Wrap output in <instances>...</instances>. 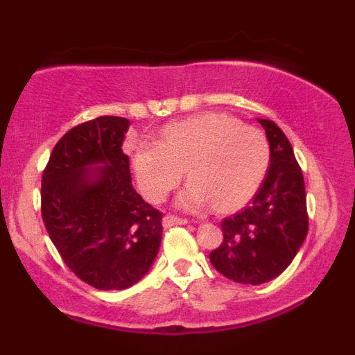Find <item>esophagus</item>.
<instances>
[{"label":"esophagus","instance_id":"obj_1","mask_svg":"<svg viewBox=\"0 0 355 355\" xmlns=\"http://www.w3.org/2000/svg\"><path fill=\"white\" fill-rule=\"evenodd\" d=\"M187 220L185 218H178L175 217V215H166L164 217V227L165 229H170V227H175V225H187Z\"/></svg>","mask_w":355,"mask_h":355}]
</instances>
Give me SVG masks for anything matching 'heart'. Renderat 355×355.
Wrapping results in <instances>:
<instances>
[{"label": "heart", "mask_w": 355, "mask_h": 355, "mask_svg": "<svg viewBox=\"0 0 355 355\" xmlns=\"http://www.w3.org/2000/svg\"><path fill=\"white\" fill-rule=\"evenodd\" d=\"M270 146L262 130L225 113H202L166 125L160 140H138L132 166L141 193L164 200L183 172L190 182L177 197L185 210L215 203L220 211L242 207L266 178Z\"/></svg>", "instance_id": "b5f03b06"}]
</instances>
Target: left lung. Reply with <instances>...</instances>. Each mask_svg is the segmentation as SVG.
<instances>
[{"instance_id":"8db88e82","label":"left lung","mask_w":355,"mask_h":355,"mask_svg":"<svg viewBox=\"0 0 355 355\" xmlns=\"http://www.w3.org/2000/svg\"><path fill=\"white\" fill-rule=\"evenodd\" d=\"M270 146L262 185L242 211L223 218V242L210 254L222 275L260 285L291 266L309 230L302 170L285 133L274 121L257 118Z\"/></svg>"}]
</instances>
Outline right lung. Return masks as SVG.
<instances>
[{"instance_id":"right-lung-1","label":"right lung","mask_w":355,"mask_h":355,"mask_svg":"<svg viewBox=\"0 0 355 355\" xmlns=\"http://www.w3.org/2000/svg\"><path fill=\"white\" fill-rule=\"evenodd\" d=\"M130 121L98 116L64 133L42 180L44 227L61 259L98 291L146 275L162 242V214L137 193L121 150Z\"/></svg>"}]
</instances>
